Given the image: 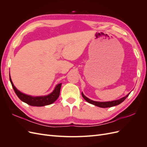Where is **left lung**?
I'll return each mask as SVG.
<instances>
[{"label": "left lung", "instance_id": "obj_1", "mask_svg": "<svg viewBox=\"0 0 147 147\" xmlns=\"http://www.w3.org/2000/svg\"><path fill=\"white\" fill-rule=\"evenodd\" d=\"M129 94L126 96H124L122 97V98L116 100H112V101H109V102H97V101H94L88 98L87 97H86L83 94V92H82V95L83 97V99L86 101L89 102L90 104H93L97 107H101V108H107V107H111L118 105L125 100L126 99V97L129 96Z\"/></svg>", "mask_w": 147, "mask_h": 147}]
</instances>
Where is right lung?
<instances>
[{
  "label": "right lung",
  "mask_w": 147,
  "mask_h": 147,
  "mask_svg": "<svg viewBox=\"0 0 147 147\" xmlns=\"http://www.w3.org/2000/svg\"><path fill=\"white\" fill-rule=\"evenodd\" d=\"M10 81L12 85V87L14 90L16 94L19 97V99L25 103L28 104L31 106H36V107H42L45 105H48L53 104V102H55L57 98H58L60 94V90L61 87L62 83L57 84L55 87V90L53 91L50 93V94L47 96H31L29 95L25 94L24 93L20 92L19 90H18L16 87L13 84L11 77L10 75Z\"/></svg>",
  "instance_id": "1"
}]
</instances>
